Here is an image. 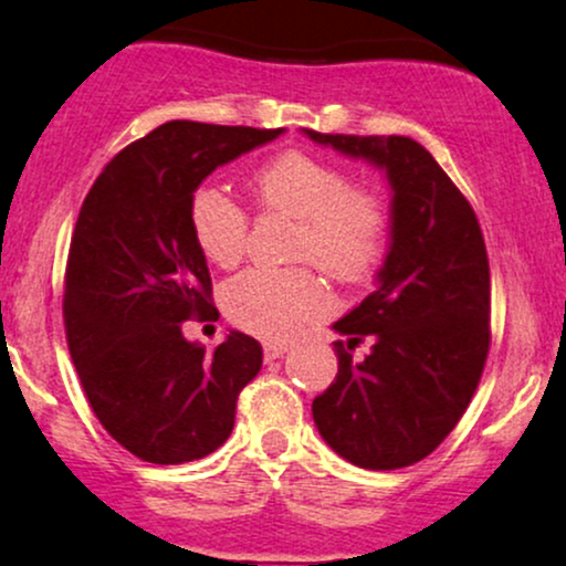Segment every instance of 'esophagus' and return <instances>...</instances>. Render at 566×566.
<instances>
[{
  "label": "esophagus",
  "instance_id": "1",
  "mask_svg": "<svg viewBox=\"0 0 566 566\" xmlns=\"http://www.w3.org/2000/svg\"><path fill=\"white\" fill-rule=\"evenodd\" d=\"M282 354H287V346H284V343H265V346H263L265 361H274Z\"/></svg>",
  "mask_w": 566,
  "mask_h": 566
}]
</instances>
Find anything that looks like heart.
Instances as JSON below:
<instances>
[{
    "label": "heart",
    "instance_id": "b5f03b06",
    "mask_svg": "<svg viewBox=\"0 0 566 566\" xmlns=\"http://www.w3.org/2000/svg\"><path fill=\"white\" fill-rule=\"evenodd\" d=\"M265 212L301 220L297 261L316 263L340 284H359L380 269L391 239V205L373 184H354L346 167L308 151H282L250 178ZM188 226L201 255L231 269L250 244V216L218 186H199L188 199ZM223 308L244 333L287 340L327 311V295L311 269L255 265L231 279Z\"/></svg>",
    "mask_w": 566,
    "mask_h": 566
}]
</instances>
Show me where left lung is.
<instances>
[{
    "instance_id": "obj_1",
    "label": "left lung",
    "mask_w": 566,
    "mask_h": 566,
    "mask_svg": "<svg viewBox=\"0 0 566 566\" xmlns=\"http://www.w3.org/2000/svg\"><path fill=\"white\" fill-rule=\"evenodd\" d=\"M311 140L386 170L391 247L378 290L335 322L337 375L311 405L322 439L348 463L394 471L431 454L458 426L490 354V261L469 199L405 135L359 138L305 129ZM374 337L354 363L349 348Z\"/></svg>"
}]
</instances>
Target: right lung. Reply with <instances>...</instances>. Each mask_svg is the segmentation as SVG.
<instances>
[{
  "instance_id": "obj_1",
  "label": "right lung",
  "mask_w": 566,
  "mask_h": 566,
  "mask_svg": "<svg viewBox=\"0 0 566 566\" xmlns=\"http://www.w3.org/2000/svg\"><path fill=\"white\" fill-rule=\"evenodd\" d=\"M282 133L167 122L122 148L82 201L63 279L69 350L95 418L146 463L216 452L263 365L244 333L216 350L180 333L218 316L188 199L216 167Z\"/></svg>"
}]
</instances>
